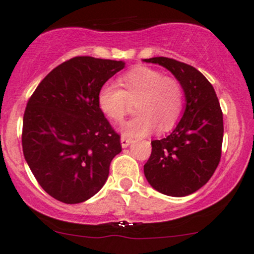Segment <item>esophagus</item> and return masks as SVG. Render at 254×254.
Returning a JSON list of instances; mask_svg holds the SVG:
<instances>
[{
    "instance_id": "esophagus-1",
    "label": "esophagus",
    "mask_w": 254,
    "mask_h": 254,
    "mask_svg": "<svg viewBox=\"0 0 254 254\" xmlns=\"http://www.w3.org/2000/svg\"><path fill=\"white\" fill-rule=\"evenodd\" d=\"M120 142H122V146L123 147H127V146L130 145V143L132 142V140L131 139H129V137H127V136H124V135H123L122 136V139H120Z\"/></svg>"
}]
</instances>
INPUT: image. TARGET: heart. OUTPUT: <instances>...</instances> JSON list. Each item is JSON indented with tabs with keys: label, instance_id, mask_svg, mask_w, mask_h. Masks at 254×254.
Masks as SVG:
<instances>
[{
	"label": "heart",
	"instance_id": "heart-1",
	"mask_svg": "<svg viewBox=\"0 0 254 254\" xmlns=\"http://www.w3.org/2000/svg\"><path fill=\"white\" fill-rule=\"evenodd\" d=\"M119 88L107 83L99 89L98 107L113 122H122L127 115L129 101H137L139 115L122 127L124 136L139 139L155 129L166 132L172 129L182 115L184 103L183 87L178 79L165 76L155 68L139 66L119 78Z\"/></svg>",
	"mask_w": 254,
	"mask_h": 254
}]
</instances>
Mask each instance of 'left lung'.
Returning a JSON list of instances; mask_svg holds the SVG:
<instances>
[{
	"label": "left lung",
	"instance_id": "left-lung-1",
	"mask_svg": "<svg viewBox=\"0 0 254 254\" xmlns=\"http://www.w3.org/2000/svg\"><path fill=\"white\" fill-rule=\"evenodd\" d=\"M167 68L181 82L186 108L168 136L153 140L143 166L153 189L170 196H186L207 183L221 158L224 122L214 87L195 67L170 58L145 59Z\"/></svg>",
	"mask_w": 254,
	"mask_h": 254
}]
</instances>
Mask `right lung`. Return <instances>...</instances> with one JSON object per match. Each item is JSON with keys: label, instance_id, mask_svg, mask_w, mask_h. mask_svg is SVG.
Returning a JSON list of instances; mask_svg holds the SVG:
<instances>
[{"label": "right lung", "instance_id": "obj_1", "mask_svg": "<svg viewBox=\"0 0 254 254\" xmlns=\"http://www.w3.org/2000/svg\"><path fill=\"white\" fill-rule=\"evenodd\" d=\"M124 61L76 56L54 68L27 103L24 158L43 189L66 204L101 190L120 153V136L99 109V89Z\"/></svg>", "mask_w": 254, "mask_h": 254}]
</instances>
